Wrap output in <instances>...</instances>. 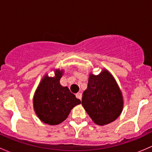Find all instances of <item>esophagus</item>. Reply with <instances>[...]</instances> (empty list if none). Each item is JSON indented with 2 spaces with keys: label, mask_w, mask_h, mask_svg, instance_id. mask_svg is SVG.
Returning <instances> with one entry per match:
<instances>
[{
  "label": "esophagus",
  "mask_w": 152,
  "mask_h": 152,
  "mask_svg": "<svg viewBox=\"0 0 152 152\" xmlns=\"http://www.w3.org/2000/svg\"><path fill=\"white\" fill-rule=\"evenodd\" d=\"M76 98H77V99H82V93H77L76 94Z\"/></svg>",
  "instance_id": "34e87169"
}]
</instances>
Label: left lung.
Returning a JSON list of instances; mask_svg holds the SVG:
<instances>
[{"label":"left lung","mask_w":152,"mask_h":152,"mask_svg":"<svg viewBox=\"0 0 152 152\" xmlns=\"http://www.w3.org/2000/svg\"><path fill=\"white\" fill-rule=\"evenodd\" d=\"M82 104L93 121L104 126L115 121L121 114L124 99L113 75L104 68L99 75L90 73Z\"/></svg>","instance_id":"left-lung-1"}]
</instances>
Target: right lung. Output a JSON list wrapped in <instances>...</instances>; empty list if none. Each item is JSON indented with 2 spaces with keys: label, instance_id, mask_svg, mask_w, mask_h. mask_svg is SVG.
<instances>
[{
  "label": "right lung",
  "instance_id": "1",
  "mask_svg": "<svg viewBox=\"0 0 152 152\" xmlns=\"http://www.w3.org/2000/svg\"><path fill=\"white\" fill-rule=\"evenodd\" d=\"M64 70L55 69L54 76L45 74L39 82L33 97L35 113L39 120L49 125H58L63 122L72 109L81 104L67 87L59 81Z\"/></svg>",
  "mask_w": 152,
  "mask_h": 152
}]
</instances>
